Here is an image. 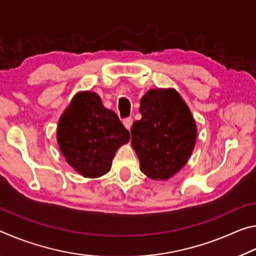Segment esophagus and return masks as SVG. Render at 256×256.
I'll return each mask as SVG.
<instances>
[{
    "instance_id": "obj_1",
    "label": "esophagus",
    "mask_w": 256,
    "mask_h": 256,
    "mask_svg": "<svg viewBox=\"0 0 256 256\" xmlns=\"http://www.w3.org/2000/svg\"><path fill=\"white\" fill-rule=\"evenodd\" d=\"M132 123H133V120H132V118H124V120H123V124H124V126L128 130L131 128V126H132Z\"/></svg>"
}]
</instances>
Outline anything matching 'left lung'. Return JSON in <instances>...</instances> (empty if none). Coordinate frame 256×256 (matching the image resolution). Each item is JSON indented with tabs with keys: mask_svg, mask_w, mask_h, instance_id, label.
<instances>
[{
	"mask_svg": "<svg viewBox=\"0 0 256 256\" xmlns=\"http://www.w3.org/2000/svg\"><path fill=\"white\" fill-rule=\"evenodd\" d=\"M142 118L132 125V146L141 170L168 180L184 166L196 141V125L174 89L149 90L141 99Z\"/></svg>",
	"mask_w": 256,
	"mask_h": 256,
	"instance_id": "1",
	"label": "left lung"
}]
</instances>
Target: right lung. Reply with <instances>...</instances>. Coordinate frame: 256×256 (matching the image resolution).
<instances>
[{
  "instance_id": "obj_1",
  "label": "right lung",
  "mask_w": 256,
  "mask_h": 256,
  "mask_svg": "<svg viewBox=\"0 0 256 256\" xmlns=\"http://www.w3.org/2000/svg\"><path fill=\"white\" fill-rule=\"evenodd\" d=\"M128 140L130 132L118 116L104 107L94 92L78 94L60 118V149L68 164L84 177L110 172L116 150Z\"/></svg>"
}]
</instances>
